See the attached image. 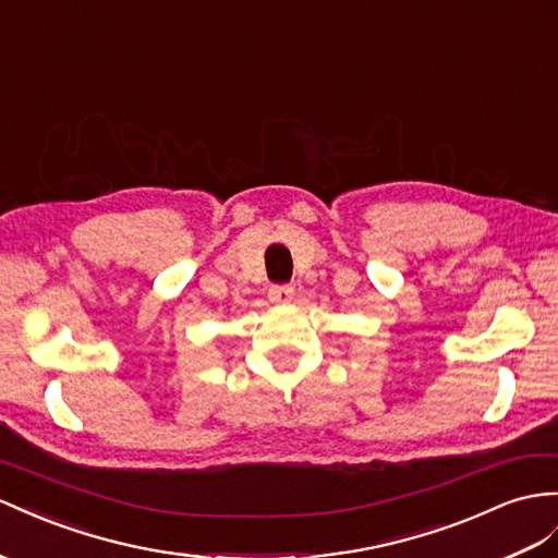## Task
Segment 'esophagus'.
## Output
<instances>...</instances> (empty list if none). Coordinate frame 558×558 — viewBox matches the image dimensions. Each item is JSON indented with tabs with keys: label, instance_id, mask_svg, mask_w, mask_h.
I'll use <instances>...</instances> for the list:
<instances>
[{
	"label": "esophagus",
	"instance_id": "34e87169",
	"mask_svg": "<svg viewBox=\"0 0 558 558\" xmlns=\"http://www.w3.org/2000/svg\"><path fill=\"white\" fill-rule=\"evenodd\" d=\"M292 296H294L292 284H274V288L268 290V299L274 304H290Z\"/></svg>",
	"mask_w": 558,
	"mask_h": 558
}]
</instances>
